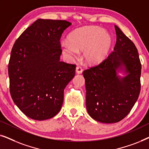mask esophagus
<instances>
[{
	"label": "esophagus",
	"mask_w": 149,
	"mask_h": 149,
	"mask_svg": "<svg viewBox=\"0 0 149 149\" xmlns=\"http://www.w3.org/2000/svg\"><path fill=\"white\" fill-rule=\"evenodd\" d=\"M83 72V69L81 66H77L76 68V72L77 74H81Z\"/></svg>",
	"instance_id": "obj_1"
}]
</instances>
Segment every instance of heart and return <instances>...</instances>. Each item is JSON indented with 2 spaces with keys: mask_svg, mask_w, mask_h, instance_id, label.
Returning a JSON list of instances; mask_svg holds the SVG:
<instances>
[{
  "mask_svg": "<svg viewBox=\"0 0 149 149\" xmlns=\"http://www.w3.org/2000/svg\"><path fill=\"white\" fill-rule=\"evenodd\" d=\"M112 45V38L107 30L98 26H84L71 32L68 42H62V52L69 58H76L83 52V58L88 64L102 62Z\"/></svg>",
  "mask_w": 149,
  "mask_h": 149,
  "instance_id": "1",
  "label": "heart"
}]
</instances>
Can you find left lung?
Wrapping results in <instances>:
<instances>
[{
  "label": "left lung",
  "instance_id": "8db88e82",
  "mask_svg": "<svg viewBox=\"0 0 149 149\" xmlns=\"http://www.w3.org/2000/svg\"><path fill=\"white\" fill-rule=\"evenodd\" d=\"M114 51L102 62L83 71L87 111L91 118L104 123L121 121L137 101L140 92L141 63L134 42L115 26ZM123 71L126 74H117Z\"/></svg>",
  "mask_w": 149,
  "mask_h": 149
}]
</instances>
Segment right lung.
I'll use <instances>...</instances> for the list:
<instances>
[{
    "mask_svg": "<svg viewBox=\"0 0 149 149\" xmlns=\"http://www.w3.org/2000/svg\"><path fill=\"white\" fill-rule=\"evenodd\" d=\"M71 24L38 19L12 48L8 67L10 93L20 111L32 119H51L60 112L64 88L74 77L76 65L60 60V38Z\"/></svg>",
    "mask_w": 149,
    "mask_h": 149,
    "instance_id": "right-lung-1",
    "label": "right lung"
}]
</instances>
